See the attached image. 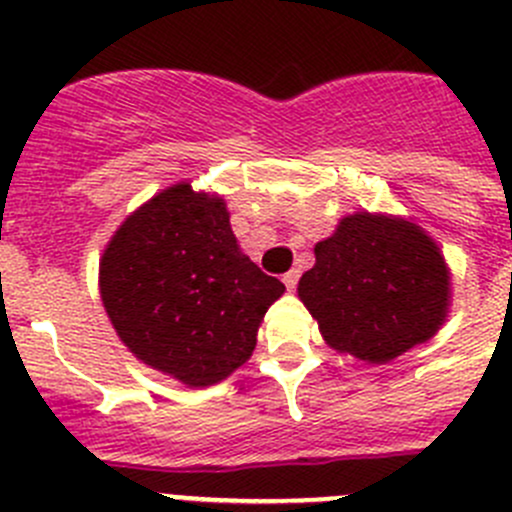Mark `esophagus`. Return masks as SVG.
<instances>
[{
	"label": "esophagus",
	"mask_w": 512,
	"mask_h": 512,
	"mask_svg": "<svg viewBox=\"0 0 512 512\" xmlns=\"http://www.w3.org/2000/svg\"><path fill=\"white\" fill-rule=\"evenodd\" d=\"M297 280H300V267H295V270H290V272H285V275H282V282H285L287 290H295Z\"/></svg>",
	"instance_id": "1"
}]
</instances>
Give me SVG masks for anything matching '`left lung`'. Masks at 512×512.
Masks as SVG:
<instances>
[{"label": "left lung", "instance_id": "obj_1", "mask_svg": "<svg viewBox=\"0 0 512 512\" xmlns=\"http://www.w3.org/2000/svg\"><path fill=\"white\" fill-rule=\"evenodd\" d=\"M297 297L332 350L385 365L438 335L453 282L423 227L400 215L355 212L317 242Z\"/></svg>", "mask_w": 512, "mask_h": 512}]
</instances>
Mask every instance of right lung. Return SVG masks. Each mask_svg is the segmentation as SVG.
Here are the masks:
<instances>
[{
	"label": "right lung",
	"mask_w": 512,
	"mask_h": 512,
	"mask_svg": "<svg viewBox=\"0 0 512 512\" xmlns=\"http://www.w3.org/2000/svg\"><path fill=\"white\" fill-rule=\"evenodd\" d=\"M285 285L237 245L227 202L177 182L124 217L99 260L119 340L152 370L207 388L250 360Z\"/></svg>",
	"instance_id": "add662e5"
}]
</instances>
